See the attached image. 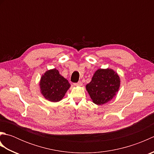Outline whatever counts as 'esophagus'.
I'll return each instance as SVG.
<instances>
[{"mask_svg":"<svg viewBox=\"0 0 154 154\" xmlns=\"http://www.w3.org/2000/svg\"><path fill=\"white\" fill-rule=\"evenodd\" d=\"M82 85H83V83H81V81H79V82L77 83H75L74 85L75 86H82Z\"/></svg>","mask_w":154,"mask_h":154,"instance_id":"1","label":"esophagus"}]
</instances>
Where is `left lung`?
<instances>
[{
	"label": "left lung",
	"instance_id": "8db88e82",
	"mask_svg": "<svg viewBox=\"0 0 154 154\" xmlns=\"http://www.w3.org/2000/svg\"><path fill=\"white\" fill-rule=\"evenodd\" d=\"M120 86V77L115 71L110 68L99 69L86 85V89L94 104L103 105L116 96Z\"/></svg>",
	"mask_w": 154,
	"mask_h": 154
}]
</instances>
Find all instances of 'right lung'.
Listing matches in <instances>:
<instances>
[{
    "label": "right lung",
    "instance_id": "add662e5",
    "mask_svg": "<svg viewBox=\"0 0 154 154\" xmlns=\"http://www.w3.org/2000/svg\"><path fill=\"white\" fill-rule=\"evenodd\" d=\"M39 85L42 96L53 103L63 99L71 87L68 80L62 76L55 68L46 71L42 75Z\"/></svg>",
    "mask_w": 154,
    "mask_h": 154
}]
</instances>
